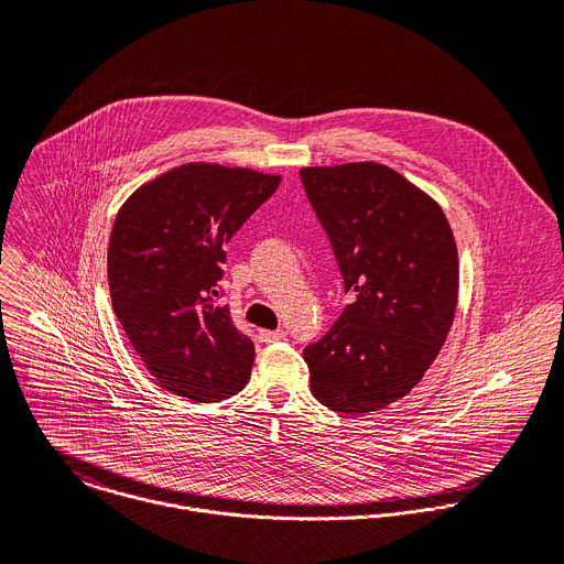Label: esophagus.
<instances>
[{"mask_svg": "<svg viewBox=\"0 0 564 564\" xmlns=\"http://www.w3.org/2000/svg\"><path fill=\"white\" fill-rule=\"evenodd\" d=\"M284 336H286L284 329H258L260 343H278V340H282Z\"/></svg>", "mask_w": 564, "mask_h": 564, "instance_id": "esophagus-1", "label": "esophagus"}]
</instances>
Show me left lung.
Here are the masks:
<instances>
[{
	"label": "left lung",
	"mask_w": 564,
	"mask_h": 564,
	"mask_svg": "<svg viewBox=\"0 0 564 564\" xmlns=\"http://www.w3.org/2000/svg\"><path fill=\"white\" fill-rule=\"evenodd\" d=\"M300 175L345 291H356L304 349L311 391L336 412L382 410L421 382L452 329L460 284L452 226L434 197L382 162L304 166Z\"/></svg>",
	"instance_id": "1"
}]
</instances>
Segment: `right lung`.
<instances>
[{
    "mask_svg": "<svg viewBox=\"0 0 564 564\" xmlns=\"http://www.w3.org/2000/svg\"><path fill=\"white\" fill-rule=\"evenodd\" d=\"M282 175L186 162L139 186L108 242L117 319L162 389L210 403L245 389L253 343L217 304L226 245Z\"/></svg>",
    "mask_w": 564,
    "mask_h": 564,
    "instance_id": "add662e5",
    "label": "right lung"
}]
</instances>
